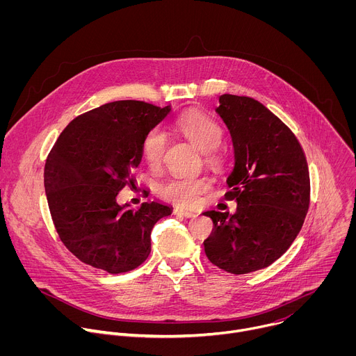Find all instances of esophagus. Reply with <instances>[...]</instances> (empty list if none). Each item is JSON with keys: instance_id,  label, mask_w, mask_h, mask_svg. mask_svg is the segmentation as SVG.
<instances>
[{"instance_id": "34e87169", "label": "esophagus", "mask_w": 356, "mask_h": 356, "mask_svg": "<svg viewBox=\"0 0 356 356\" xmlns=\"http://www.w3.org/2000/svg\"><path fill=\"white\" fill-rule=\"evenodd\" d=\"M173 214H175V216H181V217H186V218L195 217V214H194V213L187 211V210H183V209H175V210H173Z\"/></svg>"}]
</instances>
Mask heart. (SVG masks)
<instances>
[{"mask_svg": "<svg viewBox=\"0 0 356 356\" xmlns=\"http://www.w3.org/2000/svg\"><path fill=\"white\" fill-rule=\"evenodd\" d=\"M175 129L188 142H191L204 155V163L220 170L224 166V155L217 150L221 143L224 131L209 115L191 113L175 122ZM166 147V136L161 131H150L142 142V158L149 168H158L162 163ZM209 188L206 179H172L162 184L161 194L181 207H191L198 201V197Z\"/></svg>", "mask_w": 356, "mask_h": 356, "instance_id": "obj_1", "label": "heart"}]
</instances>
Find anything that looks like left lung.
Returning a JSON list of instances; mask_svg holds the SVG:
<instances>
[{
    "label": "left lung",
    "instance_id": "obj_1",
    "mask_svg": "<svg viewBox=\"0 0 356 356\" xmlns=\"http://www.w3.org/2000/svg\"><path fill=\"white\" fill-rule=\"evenodd\" d=\"M217 113L234 143L235 166L227 200L236 211H206L213 220L204 241L210 262L232 275L268 268L290 248L310 206V175L290 131L259 101L222 94Z\"/></svg>",
    "mask_w": 356,
    "mask_h": 356
}]
</instances>
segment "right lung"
Instances as JSON below:
<instances>
[{
	"instance_id": "add662e5",
	"label": "right lung",
	"mask_w": 356,
	"mask_h": 356,
	"mask_svg": "<svg viewBox=\"0 0 356 356\" xmlns=\"http://www.w3.org/2000/svg\"><path fill=\"white\" fill-rule=\"evenodd\" d=\"M170 107L145 101H114L74 118L44 165V191L63 245L86 265L111 275L129 272L150 253V232L172 209L142 202L120 206L118 193L132 184L145 136Z\"/></svg>"
}]
</instances>
